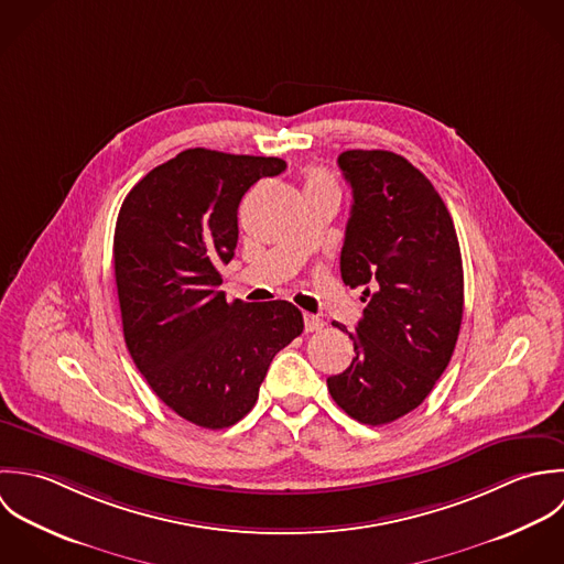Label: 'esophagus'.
Instances as JSON below:
<instances>
[{"instance_id":"obj_1","label":"esophagus","mask_w":564,"mask_h":564,"mask_svg":"<svg viewBox=\"0 0 564 564\" xmlns=\"http://www.w3.org/2000/svg\"><path fill=\"white\" fill-rule=\"evenodd\" d=\"M305 318V332H321L323 327H325V323H323V318L321 316H316V314H305L303 316Z\"/></svg>"}]
</instances>
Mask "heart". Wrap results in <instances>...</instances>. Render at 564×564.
Wrapping results in <instances>:
<instances>
[{
  "label": "heart",
  "mask_w": 564,
  "mask_h": 564,
  "mask_svg": "<svg viewBox=\"0 0 564 564\" xmlns=\"http://www.w3.org/2000/svg\"><path fill=\"white\" fill-rule=\"evenodd\" d=\"M318 187H336V183H334V178L325 170L312 167L307 172V189H318Z\"/></svg>",
  "instance_id": "obj_1"
}]
</instances>
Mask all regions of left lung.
I'll list each match as a JSON object with an SVG mask.
<instances>
[{"label":"left lung","mask_w":564,"mask_h":564,"mask_svg":"<svg viewBox=\"0 0 564 564\" xmlns=\"http://www.w3.org/2000/svg\"><path fill=\"white\" fill-rule=\"evenodd\" d=\"M339 170L352 207L339 254L341 281L364 288L350 366L327 379L339 408L364 425L419 408L449 364L464 310L462 254L449 212L408 159L346 150Z\"/></svg>","instance_id":"obj_1"}]
</instances>
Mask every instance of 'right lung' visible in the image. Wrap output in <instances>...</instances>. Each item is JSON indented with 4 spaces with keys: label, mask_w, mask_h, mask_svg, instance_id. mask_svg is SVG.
Returning <instances> with one entry per match:
<instances>
[{
    "label": "right lung",
    "mask_w": 564,
    "mask_h": 564,
    "mask_svg": "<svg viewBox=\"0 0 564 564\" xmlns=\"http://www.w3.org/2000/svg\"><path fill=\"white\" fill-rule=\"evenodd\" d=\"M285 167L276 156L189 148L148 172L119 209L115 283L128 352L154 394L198 427L241 421L272 357L303 334L292 303H226L218 290L241 196Z\"/></svg>",
    "instance_id": "add662e5"
}]
</instances>
